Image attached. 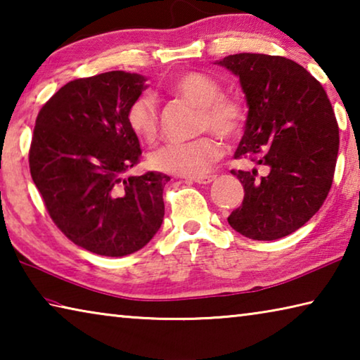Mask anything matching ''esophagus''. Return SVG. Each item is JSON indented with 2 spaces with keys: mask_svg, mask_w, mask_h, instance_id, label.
Instances as JSON below:
<instances>
[{
  "mask_svg": "<svg viewBox=\"0 0 360 360\" xmlns=\"http://www.w3.org/2000/svg\"><path fill=\"white\" fill-rule=\"evenodd\" d=\"M216 179V176H205V178H195V179H188L191 182H195V184H211L212 181Z\"/></svg>",
  "mask_w": 360,
  "mask_h": 360,
  "instance_id": "obj_1",
  "label": "esophagus"
}]
</instances>
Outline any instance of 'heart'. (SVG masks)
Instances as JSON below:
<instances>
[{"mask_svg": "<svg viewBox=\"0 0 360 360\" xmlns=\"http://www.w3.org/2000/svg\"><path fill=\"white\" fill-rule=\"evenodd\" d=\"M172 92L200 108V130H211L224 139H231L238 136L245 127V108L240 101L224 96L221 85L210 76L184 72L172 82ZM127 122L138 138L152 141L158 130L154 96L149 94L136 96L127 109ZM221 155V143L214 136H202L187 143L163 144L152 152L149 162L158 172L203 178Z\"/></svg>", "mask_w": 360, "mask_h": 360, "instance_id": "b5f03b06", "label": "heart"}]
</instances>
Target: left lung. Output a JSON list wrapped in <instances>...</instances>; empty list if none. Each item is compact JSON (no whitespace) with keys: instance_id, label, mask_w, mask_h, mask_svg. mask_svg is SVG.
<instances>
[{"instance_id":"1","label":"left lung","mask_w":360,"mask_h":360,"mask_svg":"<svg viewBox=\"0 0 360 360\" xmlns=\"http://www.w3.org/2000/svg\"><path fill=\"white\" fill-rule=\"evenodd\" d=\"M216 65L240 79L248 117L235 158L262 167L231 172L245 187L230 227L246 238L271 241L307 224L330 191L338 125L326 90L289 58L235 53Z\"/></svg>"}]
</instances>
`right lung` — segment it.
<instances>
[{"label":"right lung","mask_w":360,"mask_h":360,"mask_svg":"<svg viewBox=\"0 0 360 360\" xmlns=\"http://www.w3.org/2000/svg\"><path fill=\"white\" fill-rule=\"evenodd\" d=\"M146 81L125 71L76 79L36 119L30 172L49 214L75 245L106 257L139 251L165 216L169 176H125L141 155L127 109Z\"/></svg>","instance_id":"add662e5"}]
</instances>
